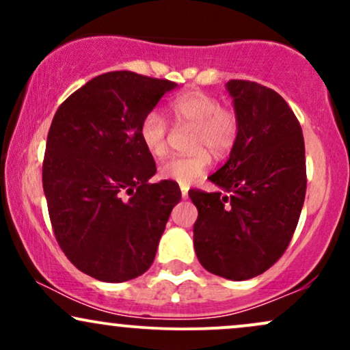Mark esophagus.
Wrapping results in <instances>:
<instances>
[{
	"label": "esophagus",
	"mask_w": 350,
	"mask_h": 350,
	"mask_svg": "<svg viewBox=\"0 0 350 350\" xmlns=\"http://www.w3.org/2000/svg\"><path fill=\"white\" fill-rule=\"evenodd\" d=\"M180 194H183V199H187L189 198V187L180 186Z\"/></svg>",
	"instance_id": "obj_1"
}]
</instances>
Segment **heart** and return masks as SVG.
Instances as JSON below:
<instances>
[{"mask_svg": "<svg viewBox=\"0 0 350 350\" xmlns=\"http://www.w3.org/2000/svg\"><path fill=\"white\" fill-rule=\"evenodd\" d=\"M170 113L179 126H192L189 156H174L159 166V176L179 186H191L208 171L212 154L222 156L234 146L239 136V115L232 108L220 107L214 95L191 90L180 94L170 102ZM139 138L143 146L154 158H161L167 151L170 124L159 111H150L139 124Z\"/></svg>", "mask_w": 350, "mask_h": 350, "instance_id": "b5f03b06", "label": "heart"}]
</instances>
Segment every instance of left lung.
I'll return each mask as SVG.
<instances>
[{
	"label": "left lung",
	"mask_w": 350,
	"mask_h": 350,
	"mask_svg": "<svg viewBox=\"0 0 350 350\" xmlns=\"http://www.w3.org/2000/svg\"><path fill=\"white\" fill-rule=\"evenodd\" d=\"M239 115L230 158L212 174L222 191H189L199 215L194 248L200 265L242 281L273 267L290 245L306 196L301 124L284 98L250 80H230Z\"/></svg>",
	"instance_id": "1"
}]
</instances>
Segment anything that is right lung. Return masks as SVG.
Wrapping results in <instances>:
<instances>
[{
	"label": "right lung",
	"mask_w": 350,
	"mask_h": 350,
	"mask_svg": "<svg viewBox=\"0 0 350 350\" xmlns=\"http://www.w3.org/2000/svg\"><path fill=\"white\" fill-rule=\"evenodd\" d=\"M176 83L128 70L92 79L55 111L42 186L55 240L80 271L122 283L151 267L178 183L151 184L143 118Z\"/></svg>",
	"instance_id": "add662e5"
}]
</instances>
